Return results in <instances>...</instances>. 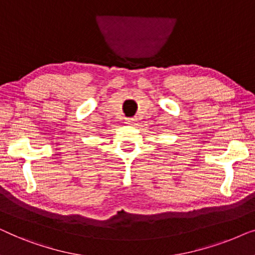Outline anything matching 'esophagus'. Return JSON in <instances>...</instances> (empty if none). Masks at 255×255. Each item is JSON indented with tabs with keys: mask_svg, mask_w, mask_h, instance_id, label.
I'll list each match as a JSON object with an SVG mask.
<instances>
[{
	"mask_svg": "<svg viewBox=\"0 0 255 255\" xmlns=\"http://www.w3.org/2000/svg\"><path fill=\"white\" fill-rule=\"evenodd\" d=\"M126 124H128V125H135V119H134V118H129V119L126 120Z\"/></svg>",
	"mask_w": 255,
	"mask_h": 255,
	"instance_id": "esophagus-1",
	"label": "esophagus"
}]
</instances>
